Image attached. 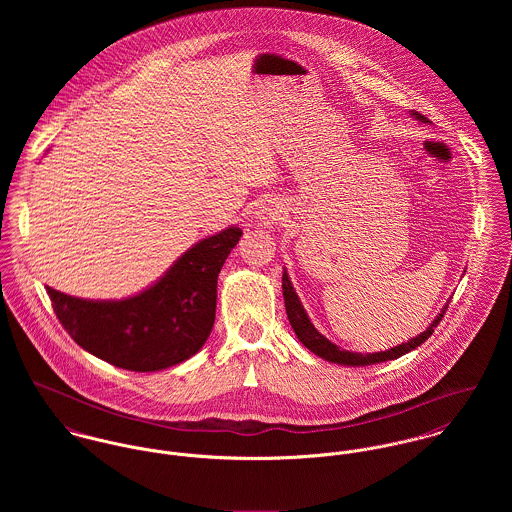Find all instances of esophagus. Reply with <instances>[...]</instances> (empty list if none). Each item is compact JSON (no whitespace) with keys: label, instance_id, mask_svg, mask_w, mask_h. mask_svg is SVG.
Segmentation results:
<instances>
[{"label":"esophagus","instance_id":"1","mask_svg":"<svg viewBox=\"0 0 512 512\" xmlns=\"http://www.w3.org/2000/svg\"><path fill=\"white\" fill-rule=\"evenodd\" d=\"M256 219H258L262 226H272V224H276L278 220L282 219V211L276 205H264L256 213Z\"/></svg>","mask_w":512,"mask_h":512}]
</instances>
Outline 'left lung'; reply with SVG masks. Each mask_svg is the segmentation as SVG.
Wrapping results in <instances>:
<instances>
[{"label": "left lung", "mask_w": 512, "mask_h": 512, "mask_svg": "<svg viewBox=\"0 0 512 512\" xmlns=\"http://www.w3.org/2000/svg\"><path fill=\"white\" fill-rule=\"evenodd\" d=\"M410 116L416 118V120L422 122V124H428V122H430L426 116H422V114H418V112H414V110L410 112ZM282 290H284V301H286V313H288L290 325H292L293 333L297 335V339H299L313 355H317V357H321V359H325V361H329V363H337V365L343 366H368L376 365V363H386V361H394V359H398V357H402V355L414 351L416 347H420V345L434 333V327H438V323L441 321L445 309H447V303H445L443 309L436 315V319L430 323V327H428L424 333L412 337L408 343L396 345V347H392V349H388V351L365 353V355H363V353H353V351H345V349L337 347L335 343H331L325 335H321V333L315 329V325L311 323V319H309L305 307L301 305L299 295L293 290L292 280H290L286 268H284V276H282Z\"/></svg>", "instance_id": "1"}]
</instances>
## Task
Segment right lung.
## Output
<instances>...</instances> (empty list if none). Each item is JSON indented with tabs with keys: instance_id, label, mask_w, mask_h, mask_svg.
Instances as JSON below:
<instances>
[{
	"instance_id": "1",
	"label": "right lung",
	"mask_w": 512,
	"mask_h": 512,
	"mask_svg": "<svg viewBox=\"0 0 512 512\" xmlns=\"http://www.w3.org/2000/svg\"><path fill=\"white\" fill-rule=\"evenodd\" d=\"M240 236L238 226H228L199 240L159 280L124 299H84L45 288L59 321L84 351L126 370H163L207 343L220 268Z\"/></svg>"
}]
</instances>
